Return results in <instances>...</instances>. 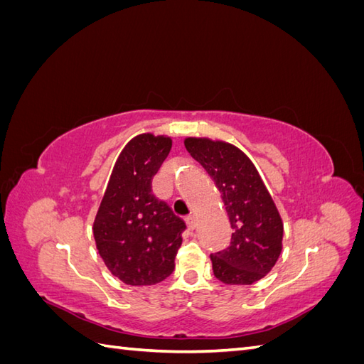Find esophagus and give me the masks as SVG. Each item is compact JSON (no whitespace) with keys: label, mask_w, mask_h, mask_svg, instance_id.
Listing matches in <instances>:
<instances>
[{"label":"esophagus","mask_w":364,"mask_h":364,"mask_svg":"<svg viewBox=\"0 0 364 364\" xmlns=\"http://www.w3.org/2000/svg\"><path fill=\"white\" fill-rule=\"evenodd\" d=\"M185 222H186V225H188V228H190L191 230H194V229L197 228V218H196L194 215L186 217V218H185Z\"/></svg>","instance_id":"34e87169"}]
</instances>
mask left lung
I'll return each instance as SVG.
<instances>
[{"label":"left lung","instance_id":"obj_1","mask_svg":"<svg viewBox=\"0 0 364 364\" xmlns=\"http://www.w3.org/2000/svg\"><path fill=\"white\" fill-rule=\"evenodd\" d=\"M185 147L211 176L234 229L229 247L211 255L215 278L230 285L259 281L281 255L284 226L255 165L228 142L186 138Z\"/></svg>","mask_w":364,"mask_h":364}]
</instances>
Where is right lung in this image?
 <instances>
[{
  "label": "right lung",
  "instance_id": "add662e5",
  "mask_svg": "<svg viewBox=\"0 0 364 364\" xmlns=\"http://www.w3.org/2000/svg\"><path fill=\"white\" fill-rule=\"evenodd\" d=\"M171 149L167 136L138 135L121 151L94 222L98 253L129 285L168 278L182 245L183 220L156 199L151 179Z\"/></svg>",
  "mask_w": 364,
  "mask_h": 364
}]
</instances>
